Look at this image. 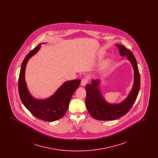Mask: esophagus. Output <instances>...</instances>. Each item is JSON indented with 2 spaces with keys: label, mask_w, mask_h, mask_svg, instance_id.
Masks as SVG:
<instances>
[{
  "label": "esophagus",
  "mask_w": 158,
  "mask_h": 158,
  "mask_svg": "<svg viewBox=\"0 0 158 158\" xmlns=\"http://www.w3.org/2000/svg\"><path fill=\"white\" fill-rule=\"evenodd\" d=\"M88 82V77H83L82 79V81H81V84L82 86H85L87 84Z\"/></svg>",
  "instance_id": "esophagus-1"
}]
</instances>
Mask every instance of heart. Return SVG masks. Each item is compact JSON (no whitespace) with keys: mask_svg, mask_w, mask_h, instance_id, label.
Masks as SVG:
<instances>
[{"mask_svg":"<svg viewBox=\"0 0 158 158\" xmlns=\"http://www.w3.org/2000/svg\"><path fill=\"white\" fill-rule=\"evenodd\" d=\"M106 65H105V66H104V68H106Z\"/></svg>","mask_w":158,"mask_h":158,"instance_id":"1","label":"heart"}]
</instances>
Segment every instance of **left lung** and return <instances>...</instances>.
Listing matches in <instances>:
<instances>
[{
  "label": "left lung",
  "mask_w": 158,
  "mask_h": 158,
  "mask_svg": "<svg viewBox=\"0 0 158 158\" xmlns=\"http://www.w3.org/2000/svg\"><path fill=\"white\" fill-rule=\"evenodd\" d=\"M116 46L119 49L121 56H126L133 66L134 84L127 97L118 104H110L105 101L98 88L100 83L99 80H92V84L86 86L85 104L87 110L93 118L98 120H114L126 114L134 104L140 89V73L133 54L123 45L117 44Z\"/></svg>",
  "instance_id": "obj_1"
}]
</instances>
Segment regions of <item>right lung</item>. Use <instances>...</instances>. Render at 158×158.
Here are the masks:
<instances>
[{
  "label": "right lung",
  "mask_w": 158,
  "mask_h": 158,
  "mask_svg": "<svg viewBox=\"0 0 158 158\" xmlns=\"http://www.w3.org/2000/svg\"><path fill=\"white\" fill-rule=\"evenodd\" d=\"M40 47L41 44L31 50L23 61L18 80L19 94L23 104L33 115L42 120L54 121L61 118L66 113L70 99L79 87L81 80L76 79L64 83L50 98L43 100L33 98L27 86L25 71L28 61L37 53Z\"/></svg>",
  "instance_id": "1"
}]
</instances>
